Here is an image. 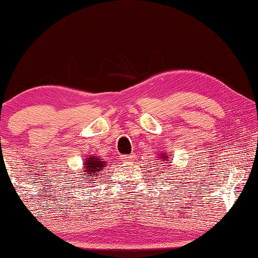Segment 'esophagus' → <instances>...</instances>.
<instances>
[{"mask_svg":"<svg viewBox=\"0 0 258 258\" xmlns=\"http://www.w3.org/2000/svg\"><path fill=\"white\" fill-rule=\"evenodd\" d=\"M134 158H135V155H125V156L122 157V161L123 162H130V161H133Z\"/></svg>","mask_w":258,"mask_h":258,"instance_id":"1","label":"esophagus"}]
</instances>
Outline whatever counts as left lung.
<instances>
[{
	"instance_id": "1",
	"label": "left lung",
	"mask_w": 258,
	"mask_h": 258,
	"mask_svg": "<svg viewBox=\"0 0 258 258\" xmlns=\"http://www.w3.org/2000/svg\"><path fill=\"white\" fill-rule=\"evenodd\" d=\"M158 157H160V158H158V160H161V162H165V164L170 165L171 160H170V157H169L168 155H167V153H162V154H160V155H158ZM163 167L165 168V165H163ZM167 169H168V170H170V168H169V167H167ZM167 169H164L165 174H168Z\"/></svg>"
}]
</instances>
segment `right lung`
Wrapping results in <instances>:
<instances>
[{
	"label": "right lung",
	"instance_id": "right-lung-1",
	"mask_svg": "<svg viewBox=\"0 0 258 258\" xmlns=\"http://www.w3.org/2000/svg\"><path fill=\"white\" fill-rule=\"evenodd\" d=\"M108 165V162L102 160V158L94 156V155H89L87 158L83 160V176H87L89 177V182L88 183H97V182H93L96 181V177L98 175H101L103 172V169ZM95 179L94 180L93 178ZM87 181V179H84Z\"/></svg>",
	"mask_w": 258,
	"mask_h": 258
}]
</instances>
